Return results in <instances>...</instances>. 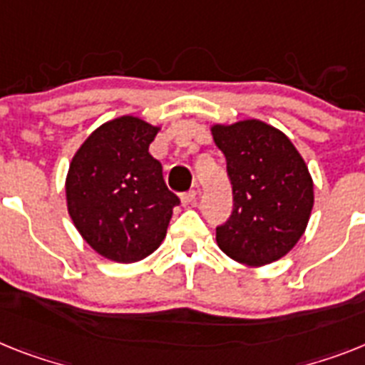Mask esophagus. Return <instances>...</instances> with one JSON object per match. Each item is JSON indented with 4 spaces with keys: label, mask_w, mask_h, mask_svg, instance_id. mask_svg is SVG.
Instances as JSON below:
<instances>
[{
    "label": "esophagus",
    "mask_w": 365,
    "mask_h": 365,
    "mask_svg": "<svg viewBox=\"0 0 365 365\" xmlns=\"http://www.w3.org/2000/svg\"><path fill=\"white\" fill-rule=\"evenodd\" d=\"M180 200H182V206H189V204H192V202L197 200V191L183 192L182 197H180Z\"/></svg>",
    "instance_id": "1"
}]
</instances>
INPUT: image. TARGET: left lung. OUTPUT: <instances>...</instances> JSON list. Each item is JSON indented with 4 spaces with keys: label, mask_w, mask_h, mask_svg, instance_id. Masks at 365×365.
Masks as SVG:
<instances>
[{
    "label": "left lung",
    "mask_w": 365,
    "mask_h": 365,
    "mask_svg": "<svg viewBox=\"0 0 365 365\" xmlns=\"http://www.w3.org/2000/svg\"><path fill=\"white\" fill-rule=\"evenodd\" d=\"M225 154L234 211L217 228L219 249L235 262L262 267L284 258L306 232L314 180L289 137L258 118L211 124Z\"/></svg>",
    "instance_id": "obj_1"
}]
</instances>
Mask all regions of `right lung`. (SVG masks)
<instances>
[{
    "instance_id": "right-lung-1",
    "label": "right lung",
    "mask_w": 365,
    "mask_h": 365,
    "mask_svg": "<svg viewBox=\"0 0 365 365\" xmlns=\"http://www.w3.org/2000/svg\"><path fill=\"white\" fill-rule=\"evenodd\" d=\"M159 130L139 116H116L98 125L70 161L64 182L68 215L102 258L139 262L167 235L180 200L148 152Z\"/></svg>"
}]
</instances>
